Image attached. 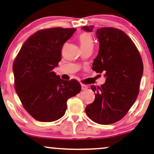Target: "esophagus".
<instances>
[{"instance_id":"34e87169","label":"esophagus","mask_w":154,"mask_h":154,"mask_svg":"<svg viewBox=\"0 0 154 154\" xmlns=\"http://www.w3.org/2000/svg\"><path fill=\"white\" fill-rule=\"evenodd\" d=\"M81 86H82V90H86V89H88V86L85 85V84H82Z\"/></svg>"}]
</instances>
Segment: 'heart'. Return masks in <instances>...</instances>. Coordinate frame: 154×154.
I'll use <instances>...</instances> for the list:
<instances>
[{
  "mask_svg": "<svg viewBox=\"0 0 154 154\" xmlns=\"http://www.w3.org/2000/svg\"><path fill=\"white\" fill-rule=\"evenodd\" d=\"M79 40L81 48H94V40L89 33H82L79 36Z\"/></svg>",
  "mask_w": 154,
  "mask_h": 154,
  "instance_id": "obj_1",
  "label": "heart"
}]
</instances>
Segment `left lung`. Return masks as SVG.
Segmentation results:
<instances>
[{
    "label": "left lung",
    "mask_w": 154,
    "mask_h": 154,
    "mask_svg": "<svg viewBox=\"0 0 154 154\" xmlns=\"http://www.w3.org/2000/svg\"><path fill=\"white\" fill-rule=\"evenodd\" d=\"M94 26L82 29L92 32ZM100 44L92 69L105 73V83L91 85L94 103L86 107L87 116L99 124H112L121 120L135 103L143 75L139 51L131 38L119 29L103 27L96 31Z\"/></svg>",
    "instance_id": "obj_1"
}]
</instances>
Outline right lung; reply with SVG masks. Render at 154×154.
<instances>
[{"label":"right lung","instance_id":"add662e5","mask_svg":"<svg viewBox=\"0 0 154 154\" xmlns=\"http://www.w3.org/2000/svg\"><path fill=\"white\" fill-rule=\"evenodd\" d=\"M76 30L56 27L37 31L23 43L15 58V90L35 119H59L66 113L67 100L81 91L77 80H63L53 71L61 60L63 45Z\"/></svg>","mask_w":154,"mask_h":154}]
</instances>
